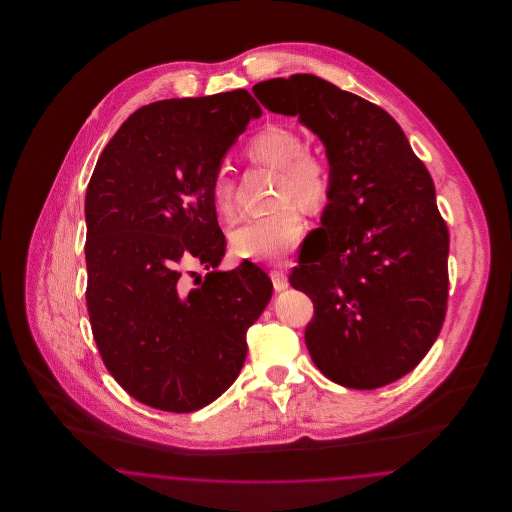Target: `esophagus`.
<instances>
[{"label":"esophagus","mask_w":512,"mask_h":512,"mask_svg":"<svg viewBox=\"0 0 512 512\" xmlns=\"http://www.w3.org/2000/svg\"><path fill=\"white\" fill-rule=\"evenodd\" d=\"M270 278H272V286L276 292H282L288 288V276L282 270H270Z\"/></svg>","instance_id":"obj_1"}]
</instances>
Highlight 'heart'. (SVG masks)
I'll use <instances>...</instances> for the list:
<instances>
[{"instance_id":"heart-1","label":"heart","mask_w":512,"mask_h":512,"mask_svg":"<svg viewBox=\"0 0 512 512\" xmlns=\"http://www.w3.org/2000/svg\"><path fill=\"white\" fill-rule=\"evenodd\" d=\"M253 163L278 169V203L297 201L309 211L322 209L332 194V167L326 157L307 149L303 136L290 126L270 124L261 128L245 146ZM211 199L222 215L236 207V184L228 165H219L211 176ZM303 232V215L295 203L280 209L244 217L230 230V245L236 255L253 261H274L297 244Z\"/></svg>"}]
</instances>
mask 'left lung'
I'll use <instances>...</instances> for the list:
<instances>
[{
	"mask_svg": "<svg viewBox=\"0 0 512 512\" xmlns=\"http://www.w3.org/2000/svg\"><path fill=\"white\" fill-rule=\"evenodd\" d=\"M253 94L311 128L332 167L322 234L290 274L315 305L311 359L351 390L391 384L424 359L447 311L449 230L434 180L391 115L332 82L292 74Z\"/></svg>",
	"mask_w": 512,
	"mask_h": 512,
	"instance_id": "1",
	"label": "left lung"
}]
</instances>
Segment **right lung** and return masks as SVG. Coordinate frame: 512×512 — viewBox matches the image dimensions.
I'll use <instances>...</instances> for the list:
<instances>
[{"label":"right lung","mask_w":512,"mask_h":512,"mask_svg":"<svg viewBox=\"0 0 512 512\" xmlns=\"http://www.w3.org/2000/svg\"><path fill=\"white\" fill-rule=\"evenodd\" d=\"M257 117L247 90L149 103L122 122L90 178L94 340L122 390L153 409L192 413L228 390L244 366L247 328L270 301L263 268L217 270L226 240L211 199L213 172ZM190 264L210 270L192 291Z\"/></svg>","instance_id":"obj_1"}]
</instances>
